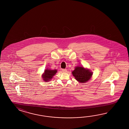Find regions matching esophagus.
I'll return each instance as SVG.
<instances>
[{
  "label": "esophagus",
  "mask_w": 129,
  "mask_h": 129,
  "mask_svg": "<svg viewBox=\"0 0 129 129\" xmlns=\"http://www.w3.org/2000/svg\"><path fill=\"white\" fill-rule=\"evenodd\" d=\"M62 72H64V73H66V72H67V70L66 69H62Z\"/></svg>",
  "instance_id": "1"
}]
</instances>
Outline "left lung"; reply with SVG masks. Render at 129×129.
<instances>
[{"mask_svg": "<svg viewBox=\"0 0 129 129\" xmlns=\"http://www.w3.org/2000/svg\"><path fill=\"white\" fill-rule=\"evenodd\" d=\"M75 79L80 83L87 82L92 77L93 72L82 66H77L72 72Z\"/></svg>", "mask_w": 129, "mask_h": 129, "instance_id": "8db88e82", "label": "left lung"}]
</instances>
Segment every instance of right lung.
Listing matches in <instances>:
<instances>
[{
  "label": "right lung",
  "instance_id": "add662e5",
  "mask_svg": "<svg viewBox=\"0 0 129 129\" xmlns=\"http://www.w3.org/2000/svg\"><path fill=\"white\" fill-rule=\"evenodd\" d=\"M57 72V70H52L50 69H46L44 71L43 74L42 75V77L45 82H47L52 79V77L55 75Z\"/></svg>",
  "mask_w": 129,
  "mask_h": 129
}]
</instances>
